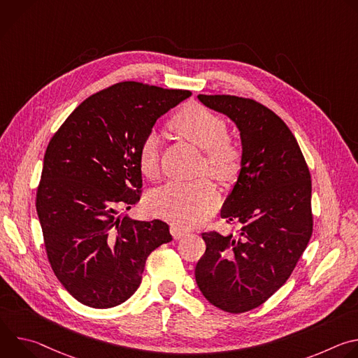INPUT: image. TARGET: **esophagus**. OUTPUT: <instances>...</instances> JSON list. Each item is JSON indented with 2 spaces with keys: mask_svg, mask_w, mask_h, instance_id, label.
Segmentation results:
<instances>
[{
  "mask_svg": "<svg viewBox=\"0 0 358 358\" xmlns=\"http://www.w3.org/2000/svg\"><path fill=\"white\" fill-rule=\"evenodd\" d=\"M170 232H171V235L174 236V239H180V238H182L185 234H188V231H187L184 227L178 225V224H173V225L170 227Z\"/></svg>",
  "mask_w": 358,
  "mask_h": 358,
  "instance_id": "1",
  "label": "esophagus"
}]
</instances>
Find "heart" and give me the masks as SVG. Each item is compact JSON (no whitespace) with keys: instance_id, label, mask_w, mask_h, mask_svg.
Wrapping results in <instances>:
<instances>
[{"instance_id":"heart-1","label":"heart","mask_w":358,"mask_h":358,"mask_svg":"<svg viewBox=\"0 0 358 358\" xmlns=\"http://www.w3.org/2000/svg\"><path fill=\"white\" fill-rule=\"evenodd\" d=\"M169 129L202 150V173L221 182L238 178L243 166V148L238 140L228 136V124L221 116L207 108L189 103L170 117ZM137 164L144 177H157V138L152 133L143 140L138 148ZM218 202L220 194L215 185L207 178H201L191 182H169L150 195L148 208L155 215L181 225H191L207 217Z\"/></svg>"}]
</instances>
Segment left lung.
<instances>
[{"mask_svg": "<svg viewBox=\"0 0 358 358\" xmlns=\"http://www.w3.org/2000/svg\"><path fill=\"white\" fill-rule=\"evenodd\" d=\"M241 131L243 166L221 217L241 228L234 236L202 232L207 249L195 266L206 299L228 313H245L282 287L313 232L310 171L286 123L259 101L198 94Z\"/></svg>", "mask_w": 358, "mask_h": 358, "instance_id": "8db88e82", "label": "left lung"}]
</instances>
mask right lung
Listing matches in <instances>:
<instances>
[{
    "instance_id": "right-lung-1",
    "label": "right lung",
    "mask_w": 358,
    "mask_h": 358,
    "mask_svg": "<svg viewBox=\"0 0 358 358\" xmlns=\"http://www.w3.org/2000/svg\"><path fill=\"white\" fill-rule=\"evenodd\" d=\"M189 96L119 82L83 100L49 140L35 199L43 243L58 280L89 308L126 301L141 283L148 255L173 239L160 220L117 214L140 201L143 140Z\"/></svg>"
}]
</instances>
